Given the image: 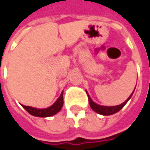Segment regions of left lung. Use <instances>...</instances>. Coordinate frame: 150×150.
<instances>
[{"mask_svg": "<svg viewBox=\"0 0 150 150\" xmlns=\"http://www.w3.org/2000/svg\"><path fill=\"white\" fill-rule=\"evenodd\" d=\"M133 93H134V92H133ZM133 93H132V94H131V96L128 98V100H126L122 104L118 105V106H113V107H105V106H101V105L96 104V103H95L91 100V98L89 97L88 94V93H87V94H88V97L89 105H90L91 108H92L94 111H96V113H98V114H100V115H113V114H115V113H116V112L120 111V110L124 107V105L128 103V101L130 99V97L132 96Z\"/></svg>", "mask_w": 150, "mask_h": 150, "instance_id": "8db88e82", "label": "left lung"}]
</instances>
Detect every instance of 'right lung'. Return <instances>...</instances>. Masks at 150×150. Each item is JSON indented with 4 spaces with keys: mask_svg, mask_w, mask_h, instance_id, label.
<instances>
[{
    "mask_svg": "<svg viewBox=\"0 0 150 150\" xmlns=\"http://www.w3.org/2000/svg\"><path fill=\"white\" fill-rule=\"evenodd\" d=\"M63 106V94L62 93L60 97L57 99V101L48 108H32V107H28V106H24L22 105V107L32 115L34 116H38V117H48V116H52L55 114H57L62 108Z\"/></svg>",
    "mask_w": 150,
    "mask_h": 150,
    "instance_id": "right-lung-1",
    "label": "right lung"
}]
</instances>
